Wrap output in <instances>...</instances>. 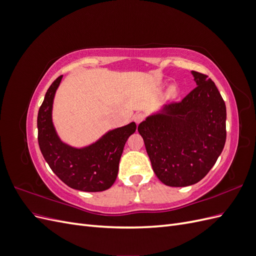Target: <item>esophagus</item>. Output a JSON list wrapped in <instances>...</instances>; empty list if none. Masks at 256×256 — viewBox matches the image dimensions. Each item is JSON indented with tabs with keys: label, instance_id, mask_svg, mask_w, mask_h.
<instances>
[{
	"label": "esophagus",
	"instance_id": "obj_1",
	"mask_svg": "<svg viewBox=\"0 0 256 256\" xmlns=\"http://www.w3.org/2000/svg\"><path fill=\"white\" fill-rule=\"evenodd\" d=\"M145 120V115L143 113H138L134 116V120L136 122V125H138L141 122H143Z\"/></svg>",
	"mask_w": 256,
	"mask_h": 256
}]
</instances>
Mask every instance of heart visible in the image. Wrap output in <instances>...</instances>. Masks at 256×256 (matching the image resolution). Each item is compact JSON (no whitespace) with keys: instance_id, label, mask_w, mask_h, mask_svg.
<instances>
[{"instance_id":"1","label":"heart","mask_w":256,"mask_h":256,"mask_svg":"<svg viewBox=\"0 0 256 256\" xmlns=\"http://www.w3.org/2000/svg\"><path fill=\"white\" fill-rule=\"evenodd\" d=\"M172 92V94H173V90H172V92Z\"/></svg>"}]
</instances>
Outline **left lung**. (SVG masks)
Wrapping results in <instances>:
<instances>
[{"label": "left lung", "instance_id": "1", "mask_svg": "<svg viewBox=\"0 0 256 256\" xmlns=\"http://www.w3.org/2000/svg\"><path fill=\"white\" fill-rule=\"evenodd\" d=\"M192 74L194 90L138 126L154 174L170 187L203 180L226 140V108L221 94L208 76Z\"/></svg>", "mask_w": 256, "mask_h": 256}]
</instances>
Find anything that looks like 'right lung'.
<instances>
[{"instance_id": "obj_1", "label": "right lung", "mask_w": 256, "mask_h": 256, "mask_svg": "<svg viewBox=\"0 0 256 256\" xmlns=\"http://www.w3.org/2000/svg\"><path fill=\"white\" fill-rule=\"evenodd\" d=\"M63 76L50 85L37 116L38 144L44 160L60 180L72 189L98 192L109 189L118 173V164L127 138L136 125H128L106 134L96 143L74 148L60 140L52 124V104Z\"/></svg>"}]
</instances>
